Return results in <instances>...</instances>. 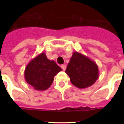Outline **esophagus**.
<instances>
[{
    "instance_id": "esophagus-1",
    "label": "esophagus",
    "mask_w": 124,
    "mask_h": 124,
    "mask_svg": "<svg viewBox=\"0 0 124 124\" xmlns=\"http://www.w3.org/2000/svg\"><path fill=\"white\" fill-rule=\"evenodd\" d=\"M61 68H62V70H63V71H65L66 68V65H61Z\"/></svg>"
}]
</instances>
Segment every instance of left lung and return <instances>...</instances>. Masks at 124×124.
I'll list each match as a JSON object with an SVG mask.
<instances>
[{
    "instance_id": "obj_1",
    "label": "left lung",
    "mask_w": 124,
    "mask_h": 124,
    "mask_svg": "<svg viewBox=\"0 0 124 124\" xmlns=\"http://www.w3.org/2000/svg\"><path fill=\"white\" fill-rule=\"evenodd\" d=\"M65 73L76 87H90L99 78V69L94 61L77 51L73 52Z\"/></svg>"
}]
</instances>
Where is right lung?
I'll use <instances>...</instances> for the list:
<instances>
[{
    "instance_id": "obj_1",
    "label": "right lung",
    "mask_w": 124,
    "mask_h": 124,
    "mask_svg": "<svg viewBox=\"0 0 124 124\" xmlns=\"http://www.w3.org/2000/svg\"><path fill=\"white\" fill-rule=\"evenodd\" d=\"M62 69L54 61L48 60L45 53H41L30 61L24 72L25 81L34 89L45 91L50 87L56 75Z\"/></svg>"
}]
</instances>
